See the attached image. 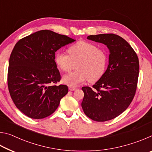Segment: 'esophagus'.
<instances>
[{
  "mask_svg": "<svg viewBox=\"0 0 152 152\" xmlns=\"http://www.w3.org/2000/svg\"><path fill=\"white\" fill-rule=\"evenodd\" d=\"M69 90H70V91H76V88H74V87L70 86V87H69Z\"/></svg>",
  "mask_w": 152,
  "mask_h": 152,
  "instance_id": "obj_1",
  "label": "esophagus"
}]
</instances>
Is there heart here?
<instances>
[{
    "label": "heart",
    "mask_w": 152,
    "mask_h": 152,
    "mask_svg": "<svg viewBox=\"0 0 152 152\" xmlns=\"http://www.w3.org/2000/svg\"><path fill=\"white\" fill-rule=\"evenodd\" d=\"M70 55L58 51L55 55V61L59 68L68 72L76 64L78 70L66 74L62 82L71 87L88 80L94 82L101 78L107 65V56L104 50L98 48L94 43L80 41L68 49Z\"/></svg>",
    "instance_id": "b5f03b06"
}]
</instances>
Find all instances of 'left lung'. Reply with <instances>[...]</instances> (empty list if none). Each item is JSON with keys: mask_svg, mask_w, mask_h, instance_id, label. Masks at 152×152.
Masks as SVG:
<instances>
[{"mask_svg": "<svg viewBox=\"0 0 152 152\" xmlns=\"http://www.w3.org/2000/svg\"><path fill=\"white\" fill-rule=\"evenodd\" d=\"M89 40L107 45L109 50L107 70L92 87L84 86L82 108L87 117L103 122L119 116L129 106L137 88L138 57L120 36L112 33L89 35Z\"/></svg>", "mask_w": 152, "mask_h": 152, "instance_id": "1", "label": "left lung"}]
</instances>
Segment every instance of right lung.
<instances>
[{
  "instance_id": "add662e5",
  "label": "right lung",
  "mask_w": 152,
  "mask_h": 152,
  "mask_svg": "<svg viewBox=\"0 0 152 152\" xmlns=\"http://www.w3.org/2000/svg\"><path fill=\"white\" fill-rule=\"evenodd\" d=\"M75 39L50 30H41L20 39L9 62V91L16 107L31 119L50 116L68 93L60 80L56 51Z\"/></svg>"
}]
</instances>
